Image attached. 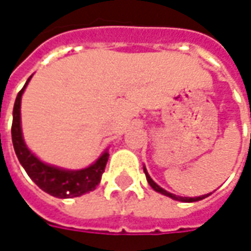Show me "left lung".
Returning a JSON list of instances; mask_svg holds the SVG:
<instances>
[{"instance_id": "8db88e82", "label": "left lung", "mask_w": 251, "mask_h": 251, "mask_svg": "<svg viewBox=\"0 0 251 251\" xmlns=\"http://www.w3.org/2000/svg\"><path fill=\"white\" fill-rule=\"evenodd\" d=\"M144 172H145V176H147V180H148V183L151 184V187H152L154 191H157V192H160V194H163L165 195V196H169V198H172V199L175 200H180V201H188V203H191V201H198V200H201V199H204V198H207L208 195H203V196H198V198H183V196H176V195L174 194H169L168 191H165V189H163L160 185H157L154 181H153L152 179H151V176L148 175L147 172V169L144 168Z\"/></svg>"}]
</instances>
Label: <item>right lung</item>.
Listing matches in <instances>:
<instances>
[{
    "instance_id": "add662e5",
    "label": "right lung",
    "mask_w": 251,
    "mask_h": 251,
    "mask_svg": "<svg viewBox=\"0 0 251 251\" xmlns=\"http://www.w3.org/2000/svg\"><path fill=\"white\" fill-rule=\"evenodd\" d=\"M30 77L17 94L13 107L12 141H13L14 152L17 154L20 164L24 167L25 172L35 181L39 188L55 198H60V199L76 198V196L93 191L102 179V174L104 172L106 164L109 160V152H103V154L88 168L80 169V171H64V169L55 168V167L41 163L39 158L35 157L29 152V149L25 145L23 133H21V125H20V121H21L20 120V106H21V95L24 93Z\"/></svg>"
}]
</instances>
